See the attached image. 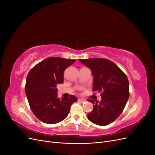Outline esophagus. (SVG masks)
<instances>
[{"instance_id": "34e87169", "label": "esophagus", "mask_w": 155, "mask_h": 155, "mask_svg": "<svg viewBox=\"0 0 155 155\" xmlns=\"http://www.w3.org/2000/svg\"><path fill=\"white\" fill-rule=\"evenodd\" d=\"M78 101L79 103H81V104H83V103H85L86 101V100H83V99H81V98H79V99L78 100Z\"/></svg>"}]
</instances>
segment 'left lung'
I'll return each mask as SVG.
<instances>
[{
    "mask_svg": "<svg viewBox=\"0 0 155 155\" xmlns=\"http://www.w3.org/2000/svg\"><path fill=\"white\" fill-rule=\"evenodd\" d=\"M91 69L94 76V92H101V100L88 99L94 105L87 115L91 122L105 126L113 122L123 112L129 97L127 77L111 61L103 58L79 59Z\"/></svg>",
    "mask_w": 155,
    "mask_h": 155,
    "instance_id": "left-lung-1",
    "label": "left lung"
}]
</instances>
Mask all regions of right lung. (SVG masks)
Returning a JSON list of instances; mask_svg holds the SVG:
<instances>
[{
	"label": "right lung",
	"mask_w": 155,
	"mask_h": 155,
	"mask_svg": "<svg viewBox=\"0 0 155 155\" xmlns=\"http://www.w3.org/2000/svg\"><path fill=\"white\" fill-rule=\"evenodd\" d=\"M76 60L52 57L42 61L28 74L25 92L33 113L43 122L54 124L67 118L70 107L78 101L70 95L58 97V84L63 83L65 69Z\"/></svg>",
	"instance_id": "obj_1"
}]
</instances>
